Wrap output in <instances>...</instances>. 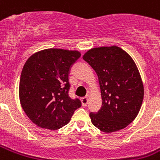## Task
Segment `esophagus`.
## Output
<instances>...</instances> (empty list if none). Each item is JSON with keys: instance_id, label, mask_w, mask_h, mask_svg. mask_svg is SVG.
<instances>
[{"instance_id": "1", "label": "esophagus", "mask_w": 160, "mask_h": 160, "mask_svg": "<svg viewBox=\"0 0 160 160\" xmlns=\"http://www.w3.org/2000/svg\"><path fill=\"white\" fill-rule=\"evenodd\" d=\"M88 101H89L88 97H83L82 99H81V102H82L83 106H86V105H88Z\"/></svg>"}]
</instances>
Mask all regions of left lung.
<instances>
[{"mask_svg":"<svg viewBox=\"0 0 160 160\" xmlns=\"http://www.w3.org/2000/svg\"><path fill=\"white\" fill-rule=\"evenodd\" d=\"M83 59L97 74L102 97L100 110L90 113L92 124L105 133L124 129L136 118L144 99V85L135 63L115 46L91 49Z\"/></svg>","mask_w":160,"mask_h":160,"instance_id":"obj_1","label":"left lung"}]
</instances>
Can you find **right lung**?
Instances as JSON below:
<instances>
[{
	"label": "right lung",
	"mask_w": 160,
	"mask_h": 160,
	"mask_svg": "<svg viewBox=\"0 0 160 160\" xmlns=\"http://www.w3.org/2000/svg\"><path fill=\"white\" fill-rule=\"evenodd\" d=\"M80 57L77 51L47 49L34 54L21 71L19 96L29 119L37 126L55 130L70 120L81 106L69 96V74Z\"/></svg>",
	"instance_id": "1"
}]
</instances>
